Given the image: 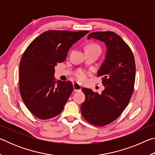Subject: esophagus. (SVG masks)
<instances>
[{
  "mask_svg": "<svg viewBox=\"0 0 155 155\" xmlns=\"http://www.w3.org/2000/svg\"><path fill=\"white\" fill-rule=\"evenodd\" d=\"M73 87H74V91H79L81 90V86L77 83H73Z\"/></svg>",
  "mask_w": 155,
  "mask_h": 155,
  "instance_id": "34e87169",
  "label": "esophagus"
}]
</instances>
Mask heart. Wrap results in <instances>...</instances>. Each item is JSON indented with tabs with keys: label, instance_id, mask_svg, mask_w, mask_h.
<instances>
[{
	"label": "heart",
	"instance_id": "heart-1",
	"mask_svg": "<svg viewBox=\"0 0 155 155\" xmlns=\"http://www.w3.org/2000/svg\"><path fill=\"white\" fill-rule=\"evenodd\" d=\"M87 49H98L100 51L99 46H97L96 44H89V45L87 46L86 50ZM87 75H88V72H87L86 71H84V70H79L76 72L75 77L78 81H81V82H83V81H85L86 80Z\"/></svg>",
	"mask_w": 155,
	"mask_h": 155
}]
</instances>
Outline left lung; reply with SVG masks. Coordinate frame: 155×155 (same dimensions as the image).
Returning a JSON list of instances; mask_svg holds the SVG:
<instances>
[{
	"instance_id": "1",
	"label": "left lung",
	"mask_w": 155,
	"mask_h": 155,
	"mask_svg": "<svg viewBox=\"0 0 155 155\" xmlns=\"http://www.w3.org/2000/svg\"><path fill=\"white\" fill-rule=\"evenodd\" d=\"M105 44V59L98 71L102 76L104 90L100 95L85 87L82 89L85 100L81 104L83 118L90 124L103 127L116 120L127 107L133 92L135 63L128 44L112 31H98L89 34Z\"/></svg>"
}]
</instances>
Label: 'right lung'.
<instances>
[{
	"instance_id": "obj_1",
	"label": "right lung",
	"mask_w": 155,
	"mask_h": 155,
	"mask_svg": "<svg viewBox=\"0 0 155 155\" xmlns=\"http://www.w3.org/2000/svg\"><path fill=\"white\" fill-rule=\"evenodd\" d=\"M88 33L47 31L26 49L20 63L19 90L26 107L36 117L50 119L63 111L73 85L57 81L54 67L65 61L70 47Z\"/></svg>"
}]
</instances>
